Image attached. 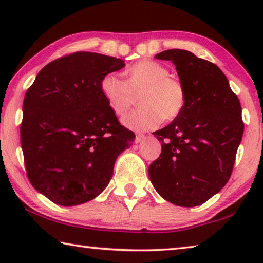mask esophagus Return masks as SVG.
I'll return each instance as SVG.
<instances>
[{"label":"esophagus","mask_w":263,"mask_h":263,"mask_svg":"<svg viewBox=\"0 0 263 263\" xmlns=\"http://www.w3.org/2000/svg\"><path fill=\"white\" fill-rule=\"evenodd\" d=\"M146 139V136L145 135H137L136 136V142L137 144H139V142L144 141Z\"/></svg>","instance_id":"esophagus-1"}]
</instances>
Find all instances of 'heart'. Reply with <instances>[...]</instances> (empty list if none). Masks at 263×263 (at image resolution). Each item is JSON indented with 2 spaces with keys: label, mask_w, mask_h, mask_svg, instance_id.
<instances>
[{
  "label": "heart",
  "mask_w": 263,
  "mask_h": 263,
  "mask_svg": "<svg viewBox=\"0 0 263 263\" xmlns=\"http://www.w3.org/2000/svg\"><path fill=\"white\" fill-rule=\"evenodd\" d=\"M126 81L114 73L101 80L102 96L112 112L121 117L131 108L135 95L139 108L123 118L126 127L146 131L166 121H174L184 110L185 89L179 79L169 77L166 66L153 60H142L126 69Z\"/></svg>",
  "instance_id": "heart-1"
}]
</instances>
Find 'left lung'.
Wrapping results in <instances>:
<instances>
[{
	"label": "left lung",
	"instance_id": "1",
	"mask_svg": "<svg viewBox=\"0 0 263 263\" xmlns=\"http://www.w3.org/2000/svg\"><path fill=\"white\" fill-rule=\"evenodd\" d=\"M171 60L185 89V106L169 125L153 132L161 154L149 180L163 199L179 206L201 205L224 188L241 142V105L220 68L185 50L155 55Z\"/></svg>",
	"mask_w": 263,
	"mask_h": 263
}]
</instances>
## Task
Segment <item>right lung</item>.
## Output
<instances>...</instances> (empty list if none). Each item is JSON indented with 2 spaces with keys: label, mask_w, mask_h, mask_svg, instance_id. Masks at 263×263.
Wrapping results in <instances>:
<instances>
[{
  "label": "right lung",
  "mask_w": 263,
  "mask_h": 263,
  "mask_svg": "<svg viewBox=\"0 0 263 263\" xmlns=\"http://www.w3.org/2000/svg\"><path fill=\"white\" fill-rule=\"evenodd\" d=\"M122 59L77 52L46 65L23 102L21 145L30 183L53 203L74 206L97 197L118 155L135 141L102 96Z\"/></svg>",
  "instance_id": "obj_1"
}]
</instances>
